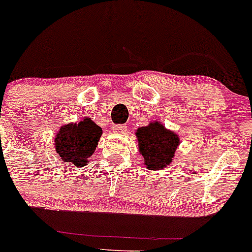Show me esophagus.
I'll list each match as a JSON object with an SVG mask.
<instances>
[{
    "mask_svg": "<svg viewBox=\"0 0 252 252\" xmlns=\"http://www.w3.org/2000/svg\"><path fill=\"white\" fill-rule=\"evenodd\" d=\"M113 131L116 134H124L126 131V126L124 124H117V126H113Z\"/></svg>",
    "mask_w": 252,
    "mask_h": 252,
    "instance_id": "esophagus-1",
    "label": "esophagus"
}]
</instances>
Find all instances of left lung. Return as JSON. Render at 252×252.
Instances as JSON below:
<instances>
[{
	"instance_id": "obj_1",
	"label": "left lung",
	"mask_w": 252,
	"mask_h": 252,
	"mask_svg": "<svg viewBox=\"0 0 252 252\" xmlns=\"http://www.w3.org/2000/svg\"><path fill=\"white\" fill-rule=\"evenodd\" d=\"M136 136L140 153L145 158V164L149 170H160L172 161L179 142V137L175 132L156 122L137 129Z\"/></svg>"
}]
</instances>
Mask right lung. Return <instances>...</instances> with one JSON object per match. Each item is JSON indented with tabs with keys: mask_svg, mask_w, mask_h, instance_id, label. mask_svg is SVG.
Listing matches in <instances>:
<instances>
[{
	"mask_svg": "<svg viewBox=\"0 0 252 252\" xmlns=\"http://www.w3.org/2000/svg\"><path fill=\"white\" fill-rule=\"evenodd\" d=\"M101 132L100 126L90 118H85L80 123L62 126L55 137V148L63 161L82 167L94 153Z\"/></svg>",
	"mask_w": 252,
	"mask_h": 252,
	"instance_id": "1",
	"label": "right lung"
}]
</instances>
